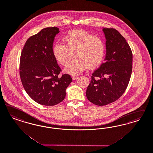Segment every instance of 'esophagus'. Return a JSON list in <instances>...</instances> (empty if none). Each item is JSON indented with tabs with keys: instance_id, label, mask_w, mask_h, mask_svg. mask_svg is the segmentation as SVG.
Segmentation results:
<instances>
[{
	"instance_id": "34e87169",
	"label": "esophagus",
	"mask_w": 153,
	"mask_h": 153,
	"mask_svg": "<svg viewBox=\"0 0 153 153\" xmlns=\"http://www.w3.org/2000/svg\"><path fill=\"white\" fill-rule=\"evenodd\" d=\"M79 76H72V79H74V80H76V79H79Z\"/></svg>"
}]
</instances>
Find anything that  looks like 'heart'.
Returning a JSON list of instances; mask_svg holds the SVG:
<instances>
[{"label":"heart","instance_id":"b5f03b06","mask_svg":"<svg viewBox=\"0 0 153 153\" xmlns=\"http://www.w3.org/2000/svg\"><path fill=\"white\" fill-rule=\"evenodd\" d=\"M64 43H56L53 48V56L62 65H67L74 53L76 58L65 68V72L77 74L89 66L94 68L102 62L105 54L103 39L84 30H75L67 33Z\"/></svg>","mask_w":153,"mask_h":153}]
</instances>
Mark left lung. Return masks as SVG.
Wrapping results in <instances>:
<instances>
[{
    "label": "left lung",
    "mask_w": 153,
    "mask_h": 153,
    "mask_svg": "<svg viewBox=\"0 0 153 153\" xmlns=\"http://www.w3.org/2000/svg\"><path fill=\"white\" fill-rule=\"evenodd\" d=\"M105 36V62L92 74L86 92L88 100L105 105L117 100L126 91L132 71V50L117 30L103 27Z\"/></svg>",
    "instance_id": "8db88e82"
}]
</instances>
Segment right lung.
Here are the masks:
<instances>
[{
    "mask_svg": "<svg viewBox=\"0 0 153 153\" xmlns=\"http://www.w3.org/2000/svg\"><path fill=\"white\" fill-rule=\"evenodd\" d=\"M57 27L42 29L28 38L21 52L20 76L27 94L38 103L56 105L64 100L72 79L59 74L61 69L53 53V42L59 33Z\"/></svg>",
    "mask_w": 153,
    "mask_h": 153,
    "instance_id": "obj_1",
    "label": "right lung"
}]
</instances>
